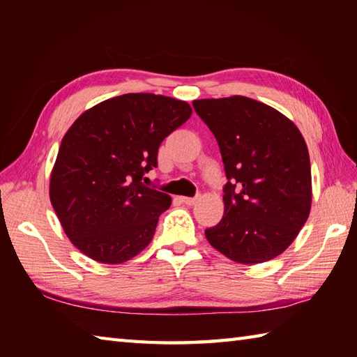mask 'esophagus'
Returning a JSON list of instances; mask_svg holds the SVG:
<instances>
[{
  "label": "esophagus",
  "mask_w": 357,
  "mask_h": 357,
  "mask_svg": "<svg viewBox=\"0 0 357 357\" xmlns=\"http://www.w3.org/2000/svg\"><path fill=\"white\" fill-rule=\"evenodd\" d=\"M181 201H183L184 204H187V206H193V204L198 201V199H196V198H185V196H184V198H181Z\"/></svg>",
  "instance_id": "esophagus-1"
}]
</instances>
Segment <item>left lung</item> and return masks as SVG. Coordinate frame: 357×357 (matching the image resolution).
Wrapping results in <instances>:
<instances>
[{
  "label": "left lung",
  "mask_w": 357,
  "mask_h": 357,
  "mask_svg": "<svg viewBox=\"0 0 357 357\" xmlns=\"http://www.w3.org/2000/svg\"><path fill=\"white\" fill-rule=\"evenodd\" d=\"M193 107L215 135L227 176L224 216L206 230L207 241L234 262L273 259L312 208V169L299 128L247 96L196 100Z\"/></svg>",
  "instance_id": "8db88e82"
}]
</instances>
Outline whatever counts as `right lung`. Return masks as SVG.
Returning a JSON list of instances; mask_svg holds the SVG:
<instances>
[{"label": "right lung", "instance_id": "right-lung-1", "mask_svg": "<svg viewBox=\"0 0 357 357\" xmlns=\"http://www.w3.org/2000/svg\"><path fill=\"white\" fill-rule=\"evenodd\" d=\"M190 116L185 101L126 93L75 121L50 176V202L75 247L121 264L150 244L172 198L142 181L158 167L161 142Z\"/></svg>", "mask_w": 357, "mask_h": 357}]
</instances>
